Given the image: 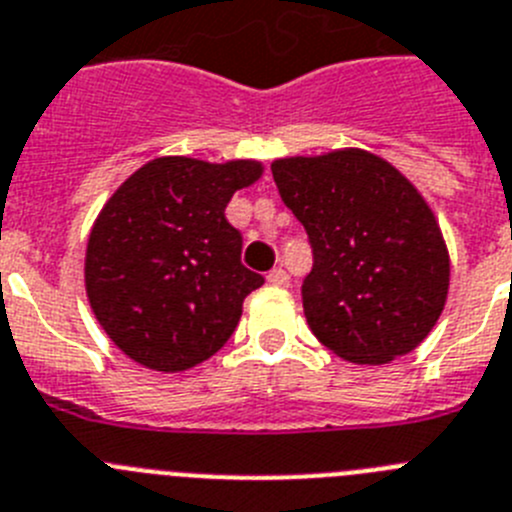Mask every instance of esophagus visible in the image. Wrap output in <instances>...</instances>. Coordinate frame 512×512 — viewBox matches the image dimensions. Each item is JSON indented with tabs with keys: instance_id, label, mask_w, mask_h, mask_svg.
I'll return each mask as SVG.
<instances>
[{
	"instance_id": "34e87169",
	"label": "esophagus",
	"mask_w": 512,
	"mask_h": 512,
	"mask_svg": "<svg viewBox=\"0 0 512 512\" xmlns=\"http://www.w3.org/2000/svg\"><path fill=\"white\" fill-rule=\"evenodd\" d=\"M267 283H273V285H280V288H285V285L290 283L288 273H285L283 267H273L270 273H267Z\"/></svg>"
}]
</instances>
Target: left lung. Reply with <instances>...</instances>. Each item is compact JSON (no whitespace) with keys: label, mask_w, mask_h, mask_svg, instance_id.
I'll return each instance as SVG.
<instances>
[{"label":"left lung","mask_w":512,"mask_h":512,"mask_svg":"<svg viewBox=\"0 0 512 512\" xmlns=\"http://www.w3.org/2000/svg\"><path fill=\"white\" fill-rule=\"evenodd\" d=\"M283 204L308 234L303 313L349 362L385 365L428 336L449 293V252L413 183L365 150L273 163Z\"/></svg>","instance_id":"left-lung-1"}]
</instances>
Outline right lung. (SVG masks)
Masks as SVG:
<instances>
[{"label":"right lung","instance_id":"obj_1","mask_svg":"<svg viewBox=\"0 0 512 512\" xmlns=\"http://www.w3.org/2000/svg\"><path fill=\"white\" fill-rule=\"evenodd\" d=\"M260 176L255 160L158 158L114 191L86 247V293L127 357L183 372L227 344L265 278L242 265V234L224 209Z\"/></svg>","mask_w":512,"mask_h":512}]
</instances>
